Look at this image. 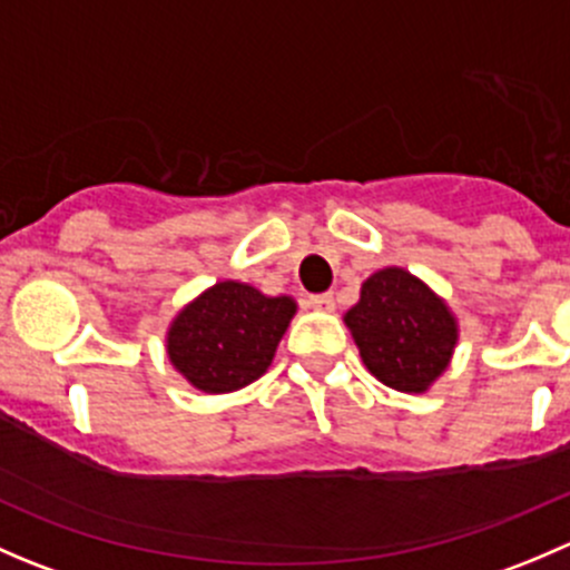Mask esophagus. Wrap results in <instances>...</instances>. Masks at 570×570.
<instances>
[{
  "instance_id": "1",
  "label": "esophagus",
  "mask_w": 570,
  "mask_h": 570,
  "mask_svg": "<svg viewBox=\"0 0 570 570\" xmlns=\"http://www.w3.org/2000/svg\"><path fill=\"white\" fill-rule=\"evenodd\" d=\"M308 306L317 308V312H333V308H336V297H333L331 292H325V295H312L308 297Z\"/></svg>"
}]
</instances>
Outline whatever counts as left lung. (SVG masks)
<instances>
[{
    "label": "left lung",
    "mask_w": 570,
    "mask_h": 570,
    "mask_svg": "<svg viewBox=\"0 0 570 570\" xmlns=\"http://www.w3.org/2000/svg\"><path fill=\"white\" fill-rule=\"evenodd\" d=\"M344 325L361 361L383 383L424 394L452 364L461 325L450 303L405 267H381L361 284Z\"/></svg>",
    "instance_id": "8db88e82"
}]
</instances>
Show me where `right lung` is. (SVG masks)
<instances>
[{"mask_svg":"<svg viewBox=\"0 0 570 570\" xmlns=\"http://www.w3.org/2000/svg\"><path fill=\"white\" fill-rule=\"evenodd\" d=\"M295 314V297L264 295L245 281H217L178 308L165 331V353L198 392H239L269 370Z\"/></svg>","mask_w":570,"mask_h":570,"instance_id":"obj_1","label":"right lung"}]
</instances>
